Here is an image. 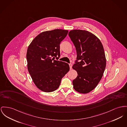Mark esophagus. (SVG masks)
Returning <instances> with one entry per match:
<instances>
[{"label": "esophagus", "mask_w": 127, "mask_h": 127, "mask_svg": "<svg viewBox=\"0 0 127 127\" xmlns=\"http://www.w3.org/2000/svg\"><path fill=\"white\" fill-rule=\"evenodd\" d=\"M69 67H70V69H71L72 68V65L71 63H69Z\"/></svg>", "instance_id": "1"}]
</instances>
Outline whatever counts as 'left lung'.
Returning <instances> with one entry per match:
<instances>
[{
  "label": "left lung",
  "instance_id": "8db88e82",
  "mask_svg": "<svg viewBox=\"0 0 127 127\" xmlns=\"http://www.w3.org/2000/svg\"><path fill=\"white\" fill-rule=\"evenodd\" d=\"M68 35L77 52L72 68L78 75L73 80V88L87 94L96 87L103 75L106 66L104 47L100 40L88 31L71 30Z\"/></svg>",
  "mask_w": 127,
  "mask_h": 127
}]
</instances>
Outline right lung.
<instances>
[{"label": "right lung", "mask_w": 127, "mask_h": 127, "mask_svg": "<svg viewBox=\"0 0 127 127\" xmlns=\"http://www.w3.org/2000/svg\"><path fill=\"white\" fill-rule=\"evenodd\" d=\"M67 33V30L63 29L42 32L28 47V71L35 85L43 92H52L57 89L61 79L69 70L67 63L58 60L60 55V44Z\"/></svg>", "instance_id": "right-lung-1"}]
</instances>
